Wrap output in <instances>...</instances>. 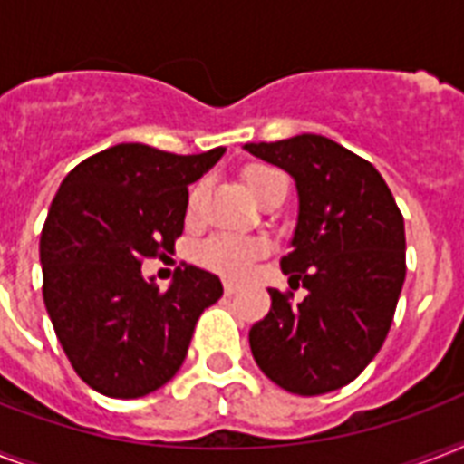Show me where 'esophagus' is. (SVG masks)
Returning <instances> with one entry per match:
<instances>
[{
    "label": "esophagus",
    "instance_id": "1",
    "mask_svg": "<svg viewBox=\"0 0 464 464\" xmlns=\"http://www.w3.org/2000/svg\"><path fill=\"white\" fill-rule=\"evenodd\" d=\"M238 289H240L238 282H231V279H226V282H224V291L228 294V296H231V294H236Z\"/></svg>",
    "mask_w": 464,
    "mask_h": 464
}]
</instances>
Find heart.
I'll list each match as a JSON object with an SVG mask.
<instances>
[{
  "mask_svg": "<svg viewBox=\"0 0 464 464\" xmlns=\"http://www.w3.org/2000/svg\"><path fill=\"white\" fill-rule=\"evenodd\" d=\"M243 182H246V188L250 189V195L260 202L262 197L267 195L275 185L286 182V178H284L276 168L260 166V163H257V166H247L246 170H243ZM195 199L197 189H192V195H189V209L195 207ZM265 250H267V246H265L260 238L221 233V236H211V238H207L202 246L197 247V260L202 262L204 267L214 269V272L238 276L243 275Z\"/></svg>",
  "mask_w": 464,
  "mask_h": 464,
  "instance_id": "heart-1",
  "label": "heart"
}]
</instances>
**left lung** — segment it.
<instances>
[{"label":"left lung","instance_id":"1","mask_svg":"<svg viewBox=\"0 0 464 464\" xmlns=\"http://www.w3.org/2000/svg\"><path fill=\"white\" fill-rule=\"evenodd\" d=\"M294 178L298 221L282 272L308 296L269 289L272 308L250 330L262 373L294 395L344 388L381 352L402 291L404 218L366 159L320 134L246 144Z\"/></svg>","mask_w":464,"mask_h":464}]
</instances>
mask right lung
Instances as JSON below:
<instances>
[{
	"instance_id": "1",
	"label": "right lung",
	"mask_w": 464,
	"mask_h": 464,
	"mask_svg": "<svg viewBox=\"0 0 464 464\" xmlns=\"http://www.w3.org/2000/svg\"><path fill=\"white\" fill-rule=\"evenodd\" d=\"M224 151L118 144L62 180L40 233L43 298L69 363L101 395L132 400L166 385L202 310L224 294L218 276L195 265L178 269L166 291L141 276L144 257L173 250L188 185Z\"/></svg>"
}]
</instances>
